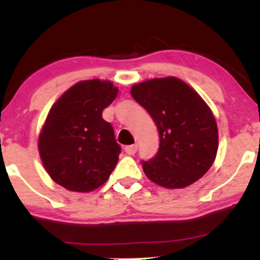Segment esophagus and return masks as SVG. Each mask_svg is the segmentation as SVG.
Listing matches in <instances>:
<instances>
[{
  "instance_id": "obj_1",
  "label": "esophagus",
  "mask_w": 260,
  "mask_h": 260,
  "mask_svg": "<svg viewBox=\"0 0 260 260\" xmlns=\"http://www.w3.org/2000/svg\"><path fill=\"white\" fill-rule=\"evenodd\" d=\"M137 150H138V145H137V144L127 145V147L124 148V151H126L128 155H134L137 153Z\"/></svg>"
}]
</instances>
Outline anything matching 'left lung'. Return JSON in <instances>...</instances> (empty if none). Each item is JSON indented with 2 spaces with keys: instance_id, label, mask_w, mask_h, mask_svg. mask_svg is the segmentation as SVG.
Returning a JSON list of instances; mask_svg holds the SVG:
<instances>
[{
  "instance_id": "left-lung-1",
  "label": "left lung",
  "mask_w": 260,
  "mask_h": 260,
  "mask_svg": "<svg viewBox=\"0 0 260 260\" xmlns=\"http://www.w3.org/2000/svg\"><path fill=\"white\" fill-rule=\"evenodd\" d=\"M131 94L159 131V150L142 162L149 180L175 189L207 174L217 153V126L198 92L176 77H166L133 85Z\"/></svg>"
}]
</instances>
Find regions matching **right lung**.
I'll use <instances>...</instances> for the list:
<instances>
[{"label": "right lung", "instance_id": "right-lung-1", "mask_svg": "<svg viewBox=\"0 0 260 260\" xmlns=\"http://www.w3.org/2000/svg\"><path fill=\"white\" fill-rule=\"evenodd\" d=\"M118 89L109 80L77 83L53 104L39 136V153L47 174L73 192L104 184L118 161L121 147L103 111Z\"/></svg>", "mask_w": 260, "mask_h": 260}]
</instances>
